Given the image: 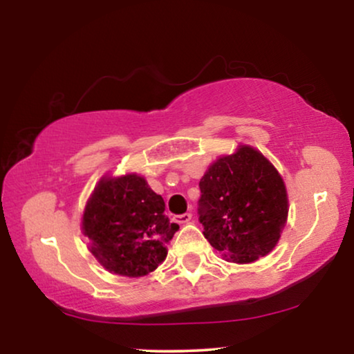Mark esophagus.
<instances>
[{
    "label": "esophagus",
    "mask_w": 354,
    "mask_h": 354,
    "mask_svg": "<svg viewBox=\"0 0 354 354\" xmlns=\"http://www.w3.org/2000/svg\"><path fill=\"white\" fill-rule=\"evenodd\" d=\"M191 218H192L191 213H183V215H176L175 216V221L179 223V225H186V223L191 221Z\"/></svg>",
    "instance_id": "esophagus-1"
}]
</instances>
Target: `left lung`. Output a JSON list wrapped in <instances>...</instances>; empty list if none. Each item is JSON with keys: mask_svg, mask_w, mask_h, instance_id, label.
Here are the masks:
<instances>
[{"mask_svg": "<svg viewBox=\"0 0 354 354\" xmlns=\"http://www.w3.org/2000/svg\"><path fill=\"white\" fill-rule=\"evenodd\" d=\"M198 221L213 248L234 263L270 253L287 220V191L277 170L253 147L218 158L198 183Z\"/></svg>", "mask_w": 354, "mask_h": 354, "instance_id": "obj_1", "label": "left lung"}]
</instances>
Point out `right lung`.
<instances>
[{
  "mask_svg": "<svg viewBox=\"0 0 354 354\" xmlns=\"http://www.w3.org/2000/svg\"><path fill=\"white\" fill-rule=\"evenodd\" d=\"M179 226L165 202L138 175L99 181L83 213V232L99 263L115 274L138 277L156 270Z\"/></svg>",
  "mask_w": 354,
  "mask_h": 354,
  "instance_id": "1",
  "label": "right lung"
}]
</instances>
